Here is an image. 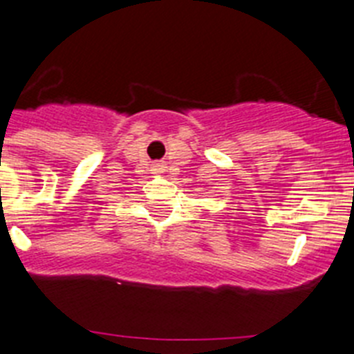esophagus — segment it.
<instances>
[{
  "label": "esophagus",
  "instance_id": "1",
  "mask_svg": "<svg viewBox=\"0 0 354 354\" xmlns=\"http://www.w3.org/2000/svg\"><path fill=\"white\" fill-rule=\"evenodd\" d=\"M153 171L154 172H163V171H165V163H162V162L153 163Z\"/></svg>",
  "mask_w": 354,
  "mask_h": 354
}]
</instances>
